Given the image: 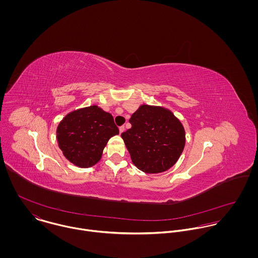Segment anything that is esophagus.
I'll list each match as a JSON object with an SVG mask.
<instances>
[{
	"label": "esophagus",
	"mask_w": 258,
	"mask_h": 258,
	"mask_svg": "<svg viewBox=\"0 0 258 258\" xmlns=\"http://www.w3.org/2000/svg\"><path fill=\"white\" fill-rule=\"evenodd\" d=\"M124 131H125V127H124V126H120V127H119V132H120V134L123 133Z\"/></svg>",
	"instance_id": "esophagus-1"
}]
</instances>
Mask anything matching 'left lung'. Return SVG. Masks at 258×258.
Listing matches in <instances>:
<instances>
[{
	"label": "left lung",
	"mask_w": 258,
	"mask_h": 258,
	"mask_svg": "<svg viewBox=\"0 0 258 258\" xmlns=\"http://www.w3.org/2000/svg\"><path fill=\"white\" fill-rule=\"evenodd\" d=\"M131 128L121 134L133 164L148 174L162 173L176 164L184 143L179 119L163 107L142 105L132 114Z\"/></svg>",
	"instance_id": "8db88e82"
}]
</instances>
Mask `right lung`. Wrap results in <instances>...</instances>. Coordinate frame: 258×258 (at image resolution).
I'll use <instances>...</instances> for the list:
<instances>
[{
  "label": "right lung",
  "mask_w": 258,
  "mask_h": 258,
  "mask_svg": "<svg viewBox=\"0 0 258 258\" xmlns=\"http://www.w3.org/2000/svg\"><path fill=\"white\" fill-rule=\"evenodd\" d=\"M119 134L110 113L96 105L73 111L58 124L56 139L64 157L80 168H89L101 158L112 136Z\"/></svg>",
  "instance_id": "obj_1"
}]
</instances>
